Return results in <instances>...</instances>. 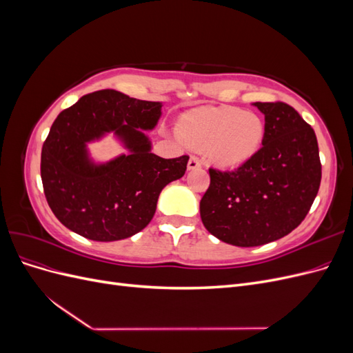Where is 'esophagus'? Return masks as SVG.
Wrapping results in <instances>:
<instances>
[{
	"mask_svg": "<svg viewBox=\"0 0 353 353\" xmlns=\"http://www.w3.org/2000/svg\"><path fill=\"white\" fill-rule=\"evenodd\" d=\"M187 168H188L190 170L201 168V160H200L199 157H196V156H191V157H190V160H188V165H187Z\"/></svg>",
	"mask_w": 353,
	"mask_h": 353,
	"instance_id": "esophagus-1",
	"label": "esophagus"
}]
</instances>
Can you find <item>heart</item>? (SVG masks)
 <instances>
[{"label":"heart","mask_w":353,"mask_h":353,"mask_svg":"<svg viewBox=\"0 0 353 353\" xmlns=\"http://www.w3.org/2000/svg\"><path fill=\"white\" fill-rule=\"evenodd\" d=\"M178 135L188 147L208 152L222 168L240 166L261 148L265 122L259 114L239 108H200L181 116Z\"/></svg>","instance_id":"1"}]
</instances>
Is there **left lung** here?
Instances as JSON below:
<instances>
[{
  "label": "left lung",
  "instance_id": "8db88e82",
  "mask_svg": "<svg viewBox=\"0 0 353 353\" xmlns=\"http://www.w3.org/2000/svg\"><path fill=\"white\" fill-rule=\"evenodd\" d=\"M265 114L262 147L236 170L209 169L200 200L206 230L223 243L253 248L299 227L321 183L316 135L285 103H253Z\"/></svg>",
  "mask_w": 353,
  "mask_h": 353
}]
</instances>
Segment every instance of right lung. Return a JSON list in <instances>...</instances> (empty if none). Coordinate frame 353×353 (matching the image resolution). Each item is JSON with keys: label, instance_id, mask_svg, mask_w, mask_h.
<instances>
[{"label": "right lung", "instance_id": "add662e5", "mask_svg": "<svg viewBox=\"0 0 353 353\" xmlns=\"http://www.w3.org/2000/svg\"><path fill=\"white\" fill-rule=\"evenodd\" d=\"M162 103L144 101L114 90L83 95L52 123L41 153V179L56 218L79 236L116 241L144 230L169 183L184 176L188 156L163 159L152 153V131ZM113 132L127 153L97 164L86 144Z\"/></svg>", "mask_w": 353, "mask_h": 353}]
</instances>
